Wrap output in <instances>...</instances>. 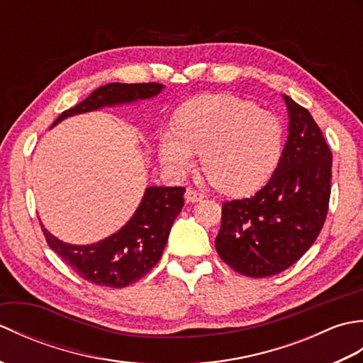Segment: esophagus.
I'll list each match as a JSON object with an SVG mask.
<instances>
[{
	"instance_id": "1",
	"label": "esophagus",
	"mask_w": 363,
	"mask_h": 363,
	"mask_svg": "<svg viewBox=\"0 0 363 363\" xmlns=\"http://www.w3.org/2000/svg\"><path fill=\"white\" fill-rule=\"evenodd\" d=\"M203 198H204V194H201V191H198V190L191 189V187H189V189L186 190V199H187V203H198V201H201Z\"/></svg>"
}]
</instances>
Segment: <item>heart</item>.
Returning a JSON list of instances; mask_svg holds the SVG:
<instances>
[{
  "instance_id": "1",
  "label": "heart",
  "mask_w": 363,
  "mask_h": 363,
  "mask_svg": "<svg viewBox=\"0 0 363 363\" xmlns=\"http://www.w3.org/2000/svg\"><path fill=\"white\" fill-rule=\"evenodd\" d=\"M282 150V126L273 113L230 95L190 101L159 142V157L174 174L201 167L215 187L233 195L256 191L269 179Z\"/></svg>"
}]
</instances>
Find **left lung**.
Masks as SVG:
<instances>
[{
	"label": "left lung",
	"mask_w": 363,
	"mask_h": 363,
	"mask_svg": "<svg viewBox=\"0 0 363 363\" xmlns=\"http://www.w3.org/2000/svg\"><path fill=\"white\" fill-rule=\"evenodd\" d=\"M289 137L273 176L256 195L223 204L215 248L248 277L284 272L304 256L325 225L333 152L309 111L284 95Z\"/></svg>",
	"instance_id": "left-lung-1"
}]
</instances>
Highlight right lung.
Returning <instances> with one entry per match:
<instances>
[{
  "label": "right lung",
  "mask_w": 363,
  "mask_h": 363,
  "mask_svg": "<svg viewBox=\"0 0 363 363\" xmlns=\"http://www.w3.org/2000/svg\"><path fill=\"white\" fill-rule=\"evenodd\" d=\"M162 89L164 86L157 82L106 84L79 104L60 113L52 126L72 115L152 98ZM184 187H148L126 225L91 245L65 243L50 234L43 225L42 230L50 248L84 279L104 287L123 289L142 279L160 260L173 221L184 206Z\"/></svg>",
  "instance_id": "1"
}]
</instances>
